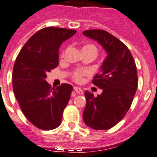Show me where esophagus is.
I'll use <instances>...</instances> for the list:
<instances>
[{
    "label": "esophagus",
    "mask_w": 157,
    "mask_h": 157,
    "mask_svg": "<svg viewBox=\"0 0 157 157\" xmlns=\"http://www.w3.org/2000/svg\"><path fill=\"white\" fill-rule=\"evenodd\" d=\"M74 89H75V91H76L77 94H82V93H83V91H82V90L80 89L79 87H75L74 88Z\"/></svg>",
    "instance_id": "1"
}]
</instances>
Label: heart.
I'll use <instances>...</instances> for the list:
<instances>
[{
  "mask_svg": "<svg viewBox=\"0 0 157 157\" xmlns=\"http://www.w3.org/2000/svg\"><path fill=\"white\" fill-rule=\"evenodd\" d=\"M82 49H86V50H89V51H91V52H94L96 55L97 53V48L96 46H95L94 45H93V44L86 45V46H83ZM88 73H89V72H88V71H86V70L77 69V70H76V71H75L73 72V75H72L73 79L75 81H77V82H80V81L82 80V77H83L84 75H87Z\"/></svg>",
  "mask_w": 157,
  "mask_h": 157,
  "instance_id": "heart-1",
  "label": "heart"
}]
</instances>
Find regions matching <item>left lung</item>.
Here are the masks:
<instances>
[{
    "instance_id": "1",
    "label": "left lung",
    "mask_w": 157,
    "mask_h": 157,
    "mask_svg": "<svg viewBox=\"0 0 157 157\" xmlns=\"http://www.w3.org/2000/svg\"><path fill=\"white\" fill-rule=\"evenodd\" d=\"M82 34L97 41L107 53L101 72L92 80L102 92L97 97L85 92L83 120L95 130H107L117 124L130 109L137 89L136 66L127 46L108 32L90 29Z\"/></svg>"
}]
</instances>
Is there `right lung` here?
<instances>
[{"mask_svg":"<svg viewBox=\"0 0 157 157\" xmlns=\"http://www.w3.org/2000/svg\"><path fill=\"white\" fill-rule=\"evenodd\" d=\"M77 31L46 27L28 40L16 58L12 86L23 114L42 130H52L62 121L63 110L73 87L62 83L52 88L46 81V73L59 64V48Z\"/></svg>","mask_w":157,"mask_h":157,"instance_id":"obj_1","label":"right lung"}]
</instances>
